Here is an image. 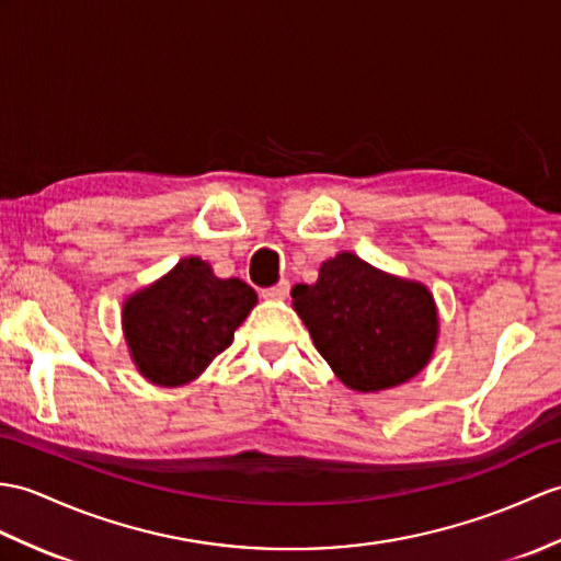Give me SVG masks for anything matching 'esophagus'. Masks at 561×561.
Returning a JSON list of instances; mask_svg holds the SVG:
<instances>
[{"instance_id": "34e87169", "label": "esophagus", "mask_w": 561, "mask_h": 561, "mask_svg": "<svg viewBox=\"0 0 561 561\" xmlns=\"http://www.w3.org/2000/svg\"><path fill=\"white\" fill-rule=\"evenodd\" d=\"M286 296H289V282L286 279L270 286V289H263V298H267V301H284Z\"/></svg>"}]
</instances>
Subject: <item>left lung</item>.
Wrapping results in <instances>:
<instances>
[{"instance_id": "8db88e82", "label": "left lung", "mask_w": 561, "mask_h": 561, "mask_svg": "<svg viewBox=\"0 0 561 561\" xmlns=\"http://www.w3.org/2000/svg\"><path fill=\"white\" fill-rule=\"evenodd\" d=\"M291 306L320 356L354 392H382L419 375L435 354L439 316L423 282L342 251L316 284H296Z\"/></svg>"}]
</instances>
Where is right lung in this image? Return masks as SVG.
Returning a JSON list of instances; mask_svg holds the SVG:
<instances>
[{"label":"right lung","mask_w":561,"mask_h":561,"mask_svg":"<svg viewBox=\"0 0 561 561\" xmlns=\"http://www.w3.org/2000/svg\"><path fill=\"white\" fill-rule=\"evenodd\" d=\"M257 304L249 284L219 279L188 255L124 301L122 330L136 370L148 382L181 387L201 377Z\"/></svg>","instance_id":"1"}]
</instances>
